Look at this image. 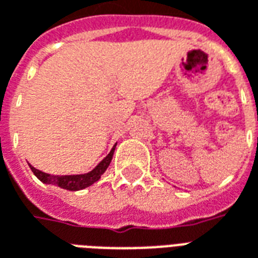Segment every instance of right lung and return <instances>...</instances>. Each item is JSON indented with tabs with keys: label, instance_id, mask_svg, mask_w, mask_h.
<instances>
[{
	"label": "right lung",
	"instance_id": "obj_1",
	"mask_svg": "<svg viewBox=\"0 0 258 258\" xmlns=\"http://www.w3.org/2000/svg\"><path fill=\"white\" fill-rule=\"evenodd\" d=\"M114 148H116V145L113 146L110 153L94 170H91L90 173L85 174H77V175H51V174L37 170L31 164H29V166H30L31 171L34 173V175L44 184L56 185V186H60V188L68 190H80L84 189V188H88V186H91L94 182H96L98 179L101 178V175L106 171V168L109 167V164L112 162Z\"/></svg>",
	"mask_w": 258,
	"mask_h": 258
}]
</instances>
